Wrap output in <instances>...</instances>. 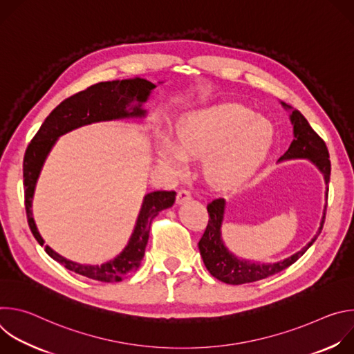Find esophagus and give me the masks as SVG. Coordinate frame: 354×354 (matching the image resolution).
<instances>
[{
  "instance_id": "1",
  "label": "esophagus",
  "mask_w": 354,
  "mask_h": 354,
  "mask_svg": "<svg viewBox=\"0 0 354 354\" xmlns=\"http://www.w3.org/2000/svg\"><path fill=\"white\" fill-rule=\"evenodd\" d=\"M189 200H192L190 192H187V190H179L178 192V196H176V203L178 205H183V203H186V201H189Z\"/></svg>"
}]
</instances>
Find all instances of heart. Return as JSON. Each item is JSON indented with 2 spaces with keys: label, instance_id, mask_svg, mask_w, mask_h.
<instances>
[{
  "label": "heart",
  "instance_id": "b5f03b06",
  "mask_svg": "<svg viewBox=\"0 0 354 354\" xmlns=\"http://www.w3.org/2000/svg\"><path fill=\"white\" fill-rule=\"evenodd\" d=\"M274 126L262 116L224 104L186 113L176 127V142L161 137L160 161L175 174H185L190 158L205 156L209 180L221 189L242 186L268 160Z\"/></svg>",
  "mask_w": 354,
  "mask_h": 354
}]
</instances>
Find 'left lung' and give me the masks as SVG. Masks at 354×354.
I'll return each instance as SVG.
<instances>
[{"label":"left lung","instance_id":"obj_1","mask_svg":"<svg viewBox=\"0 0 354 354\" xmlns=\"http://www.w3.org/2000/svg\"><path fill=\"white\" fill-rule=\"evenodd\" d=\"M281 106L290 112V122L292 124V141L286 153L279 158L277 162L290 161V160H308L311 164L317 167V169L322 174L326 190H325V200H328V182L330 178V161L329 153L325 141L313 130L308 120L302 116L297 109L291 108L290 105L280 102ZM326 201L324 206L319 228L317 234L311 238V241L302 248L301 250L295 252L291 257L277 261V262H255L243 258H238L232 252L225 246L223 239V221L225 216L227 201L225 198H216L207 206L209 212V224L207 228L198 241V250L201 259L205 262V266L214 276L217 280L227 283V284H243L258 281L273 276L294 262H297L302 255L306 254L307 249L317 241L318 235L322 231L325 223V213H326Z\"/></svg>","mask_w":354,"mask_h":354}]
</instances>
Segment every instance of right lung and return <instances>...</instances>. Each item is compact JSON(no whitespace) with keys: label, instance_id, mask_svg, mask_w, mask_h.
I'll use <instances>...</instances> for the list:
<instances>
[{"label":"right lung","instance_id":"obj_1","mask_svg":"<svg viewBox=\"0 0 354 354\" xmlns=\"http://www.w3.org/2000/svg\"><path fill=\"white\" fill-rule=\"evenodd\" d=\"M158 84H153L141 77L99 82L63 100L46 118L32 142L28 145L24 158L26 217L30 231L40 245H44V239L41 238L33 218V194L41 168L57 140L73 130L93 123L119 120L142 122L148 115L144 105ZM175 192L167 190H154L147 193L142 198L141 209L138 212L129 242L120 254H118L113 259L104 262L102 265H88L70 261L57 254L48 245L44 246L46 254L63 265L66 269L88 279L105 283L122 281L138 268L144 258L151 221L160 212L172 207L175 203Z\"/></svg>","mask_w":354,"mask_h":354}]
</instances>
